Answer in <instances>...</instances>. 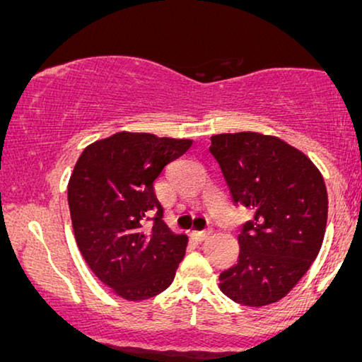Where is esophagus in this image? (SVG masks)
I'll return each instance as SVG.
<instances>
[{
  "label": "esophagus",
  "instance_id": "esophagus-1",
  "mask_svg": "<svg viewBox=\"0 0 362 362\" xmlns=\"http://www.w3.org/2000/svg\"><path fill=\"white\" fill-rule=\"evenodd\" d=\"M212 235V230H201V232H192V237L196 242H204Z\"/></svg>",
  "mask_w": 362,
  "mask_h": 362
}]
</instances>
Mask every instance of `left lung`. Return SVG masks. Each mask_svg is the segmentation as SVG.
Instances as JSON below:
<instances>
[{
	"label": "left lung",
	"instance_id": "8db88e82",
	"mask_svg": "<svg viewBox=\"0 0 362 362\" xmlns=\"http://www.w3.org/2000/svg\"><path fill=\"white\" fill-rule=\"evenodd\" d=\"M233 202L253 212L237 264L220 274L233 302L263 307L292 291L322 248L328 194L317 166L284 140L256 132L211 137Z\"/></svg>",
	"mask_w": 362,
	"mask_h": 362
}]
</instances>
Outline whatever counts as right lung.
<instances>
[{"label":"right lung","instance_id":"obj_1","mask_svg":"<svg viewBox=\"0 0 362 362\" xmlns=\"http://www.w3.org/2000/svg\"><path fill=\"white\" fill-rule=\"evenodd\" d=\"M192 140L117 132L88 145L68 182L76 245L101 282L125 300L168 289L185 258L187 237L163 222L153 182ZM146 219H153L145 228Z\"/></svg>","mask_w":362,"mask_h":362}]
</instances>
